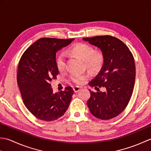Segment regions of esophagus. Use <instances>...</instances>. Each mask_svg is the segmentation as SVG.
<instances>
[{
  "mask_svg": "<svg viewBox=\"0 0 151 151\" xmlns=\"http://www.w3.org/2000/svg\"><path fill=\"white\" fill-rule=\"evenodd\" d=\"M80 89H81V88L78 87V86H76V87L73 88V90L75 91V93H77L78 91H80Z\"/></svg>",
  "mask_w": 151,
  "mask_h": 151,
  "instance_id": "34e87169",
  "label": "esophagus"
}]
</instances>
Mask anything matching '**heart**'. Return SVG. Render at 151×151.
Segmentation results:
<instances>
[{
    "label": "heart",
    "mask_w": 151,
    "mask_h": 151,
    "mask_svg": "<svg viewBox=\"0 0 151 151\" xmlns=\"http://www.w3.org/2000/svg\"><path fill=\"white\" fill-rule=\"evenodd\" d=\"M72 52L85 61L86 65L89 69L93 70L97 69L103 63L102 54L100 52H95L94 49L87 44L79 43L73 47ZM65 58L66 56L64 53L60 54L57 58L56 65L60 70L65 69ZM88 78V75L86 74L77 73H73L70 76V81L78 85L82 84Z\"/></svg>",
    "instance_id": "1"
}]
</instances>
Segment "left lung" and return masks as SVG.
<instances>
[{
    "label": "left lung",
    "instance_id": "1",
    "mask_svg": "<svg viewBox=\"0 0 151 151\" xmlns=\"http://www.w3.org/2000/svg\"><path fill=\"white\" fill-rule=\"evenodd\" d=\"M82 40L99 48L103 56L101 69L89 85L95 89H106L97 93L89 89L91 96L87 105L95 117L110 119L124 110L132 96L136 76L133 55L126 45L113 36L85 37Z\"/></svg>",
    "mask_w": 151,
    "mask_h": 151
}]
</instances>
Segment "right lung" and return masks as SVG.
<instances>
[{
    "label": "right lung",
    "mask_w": 151,
    "mask_h": 151,
    "mask_svg": "<svg viewBox=\"0 0 151 151\" xmlns=\"http://www.w3.org/2000/svg\"><path fill=\"white\" fill-rule=\"evenodd\" d=\"M75 39L44 37L38 40L22 54L17 69V83L27 108L39 119L51 121L65 113L74 90L67 86L63 91L53 93L50 82L58 74V51Z\"/></svg>",
    "instance_id": "obj_1"
}]
</instances>
